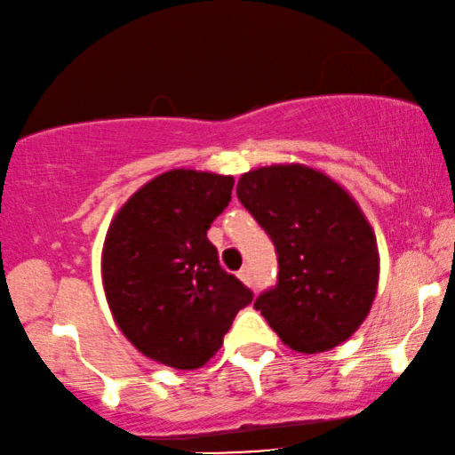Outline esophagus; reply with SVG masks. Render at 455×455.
Wrapping results in <instances>:
<instances>
[{
  "mask_svg": "<svg viewBox=\"0 0 455 455\" xmlns=\"http://www.w3.org/2000/svg\"><path fill=\"white\" fill-rule=\"evenodd\" d=\"M237 277H239L241 281H243L245 285H250V283H251V268H250V267H243V268H241L239 273H237Z\"/></svg>",
  "mask_w": 455,
  "mask_h": 455,
  "instance_id": "esophagus-1",
  "label": "esophagus"
}]
</instances>
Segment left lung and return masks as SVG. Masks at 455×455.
<instances>
[{
    "instance_id": "8db88e82",
    "label": "left lung",
    "mask_w": 455,
    "mask_h": 455,
    "mask_svg": "<svg viewBox=\"0 0 455 455\" xmlns=\"http://www.w3.org/2000/svg\"><path fill=\"white\" fill-rule=\"evenodd\" d=\"M241 205L277 251V283L256 298L268 325L298 353L353 336L378 287V247L350 195L317 170L270 165L237 185Z\"/></svg>"
}]
</instances>
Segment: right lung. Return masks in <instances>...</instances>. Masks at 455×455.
Wrapping results in <instances>:
<instances>
[{
  "label": "right lung",
  "instance_id": "1",
  "mask_svg": "<svg viewBox=\"0 0 455 455\" xmlns=\"http://www.w3.org/2000/svg\"><path fill=\"white\" fill-rule=\"evenodd\" d=\"M231 176L172 170L134 193L107 233L102 279L113 317L148 359L195 370L254 300L227 273L208 228L231 201Z\"/></svg>",
  "mask_w": 455,
  "mask_h": 455
}]
</instances>
